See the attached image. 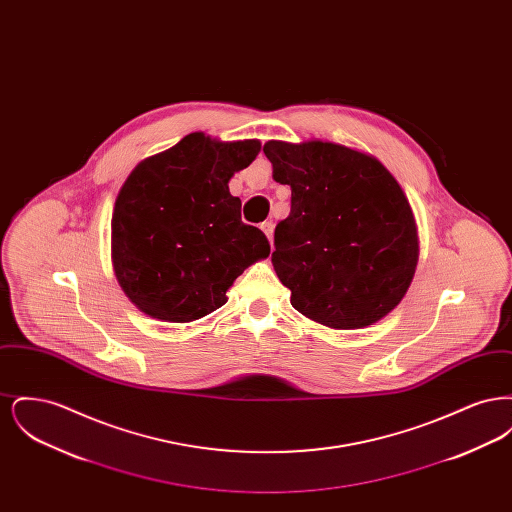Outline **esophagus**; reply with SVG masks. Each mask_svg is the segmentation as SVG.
<instances>
[{
	"instance_id": "obj_1",
	"label": "esophagus",
	"mask_w": 512,
	"mask_h": 512,
	"mask_svg": "<svg viewBox=\"0 0 512 512\" xmlns=\"http://www.w3.org/2000/svg\"><path fill=\"white\" fill-rule=\"evenodd\" d=\"M261 230L267 234L268 242L272 245V236H274V224L272 222H263Z\"/></svg>"
}]
</instances>
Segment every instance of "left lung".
Listing matches in <instances>:
<instances>
[{
  "instance_id": "obj_1",
  "label": "left lung",
  "mask_w": 512,
  "mask_h": 512,
  "mask_svg": "<svg viewBox=\"0 0 512 512\" xmlns=\"http://www.w3.org/2000/svg\"><path fill=\"white\" fill-rule=\"evenodd\" d=\"M272 178L292 188L272 267L293 309L334 330L390 315L413 282L418 230L399 182L374 155L334 142L268 140Z\"/></svg>"
}]
</instances>
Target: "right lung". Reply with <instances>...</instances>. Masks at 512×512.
Listing matches in <instances>:
<instances>
[{"label": "right lung", "mask_w": 512, "mask_h": 512, "mask_svg": "<svg viewBox=\"0 0 512 512\" xmlns=\"http://www.w3.org/2000/svg\"><path fill=\"white\" fill-rule=\"evenodd\" d=\"M259 151V140L192 132L128 174L111 219V263L142 313L194 322L228 301L245 268L267 259V236L242 222V201L228 190Z\"/></svg>", "instance_id": "obj_1"}]
</instances>
